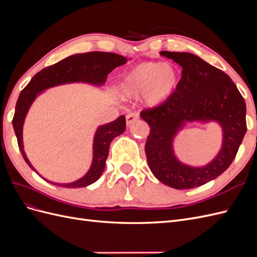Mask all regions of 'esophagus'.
Returning <instances> with one entry per match:
<instances>
[{
    "label": "esophagus",
    "mask_w": 257,
    "mask_h": 257,
    "mask_svg": "<svg viewBox=\"0 0 257 257\" xmlns=\"http://www.w3.org/2000/svg\"><path fill=\"white\" fill-rule=\"evenodd\" d=\"M138 114L137 113H135V112H133V113H128L127 115H126V124H127V126H131L132 124L133 123H135L136 121H138Z\"/></svg>",
    "instance_id": "obj_1"
}]
</instances>
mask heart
I'll list each match as a JSON object with an SVG mask.
<instances>
[{"instance_id":"obj_1","label":"heart","mask_w":257,"mask_h":257,"mask_svg":"<svg viewBox=\"0 0 257 257\" xmlns=\"http://www.w3.org/2000/svg\"><path fill=\"white\" fill-rule=\"evenodd\" d=\"M180 83L176 66L161 62H143L124 74L120 93L123 98L143 95L144 104L150 109H159L172 98Z\"/></svg>"}]
</instances>
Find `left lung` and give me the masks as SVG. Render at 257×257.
Here are the masks:
<instances>
[{"mask_svg": "<svg viewBox=\"0 0 257 257\" xmlns=\"http://www.w3.org/2000/svg\"><path fill=\"white\" fill-rule=\"evenodd\" d=\"M161 56L180 65L182 75L164 106L141 112L150 126L146 143L148 165L165 185L193 189L222 175L234 161L246 132L245 102L228 75L195 54L162 51ZM190 122H216L221 127L220 150L205 166L185 165L174 152L175 137Z\"/></svg>", "mask_w": 257, "mask_h": 257, "instance_id": "left-lung-1", "label": "left lung"}]
</instances>
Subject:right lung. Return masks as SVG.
<instances>
[{
    "label": "right lung",
    "instance_id": "1",
    "mask_svg": "<svg viewBox=\"0 0 257 257\" xmlns=\"http://www.w3.org/2000/svg\"><path fill=\"white\" fill-rule=\"evenodd\" d=\"M128 60L131 59H126L125 57L112 52L94 51L88 53H76L58 62L56 64L42 69L31 79L27 87L21 91L18 97L13 119V127L17 137L22 157L27 162V164L35 173H37L36 169L31 164L25 152L22 132L27 114L36 97L40 96L47 89L61 84L81 82L96 88L103 87L107 81L108 75L115 67L125 64ZM125 126L126 122L124 115H120L118 119H115L112 122L105 123L97 126L94 137H93L91 166L88 172L81 178L77 179L73 182L58 183L49 181L41 175L40 176L44 180L53 185L68 189L84 188V186L94 183L103 175L111 142L113 141V138L124 133Z\"/></svg>",
    "mask_w": 257,
    "mask_h": 257
}]
</instances>
